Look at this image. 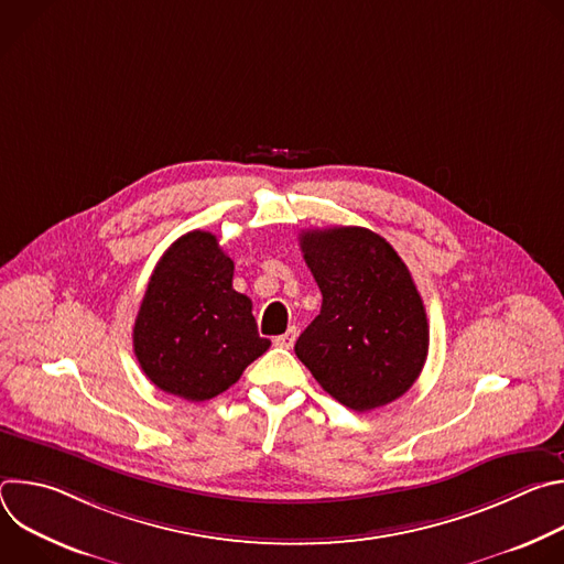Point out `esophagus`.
I'll list each match as a JSON object with an SVG mask.
<instances>
[{"label":"esophagus","mask_w":564,"mask_h":564,"mask_svg":"<svg viewBox=\"0 0 564 564\" xmlns=\"http://www.w3.org/2000/svg\"><path fill=\"white\" fill-rule=\"evenodd\" d=\"M294 341H296V328H288V333L274 337V346L279 348H292Z\"/></svg>","instance_id":"1"}]
</instances>
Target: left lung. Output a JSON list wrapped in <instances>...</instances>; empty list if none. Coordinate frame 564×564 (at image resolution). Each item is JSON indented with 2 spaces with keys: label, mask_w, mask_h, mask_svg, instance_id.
I'll list each match as a JSON object with an SVG mask.
<instances>
[{
  "label": "left lung",
  "mask_w": 564,
  "mask_h": 564,
  "mask_svg": "<svg viewBox=\"0 0 564 564\" xmlns=\"http://www.w3.org/2000/svg\"><path fill=\"white\" fill-rule=\"evenodd\" d=\"M299 246L324 301L296 357L339 404L359 413L390 404L429 355L426 310L406 263L366 227L307 229Z\"/></svg>",
  "instance_id": "left-lung-1"
}]
</instances>
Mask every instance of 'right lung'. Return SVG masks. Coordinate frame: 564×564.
I'll use <instances>...</instances> for the list:
<instances>
[{
    "mask_svg": "<svg viewBox=\"0 0 564 564\" xmlns=\"http://www.w3.org/2000/svg\"><path fill=\"white\" fill-rule=\"evenodd\" d=\"M234 261L212 231L181 236L153 268L133 326V352L160 390L205 401L259 359L252 301L231 288Z\"/></svg>",
    "mask_w": 564,
    "mask_h": 564,
    "instance_id": "add662e5",
    "label": "right lung"
}]
</instances>
